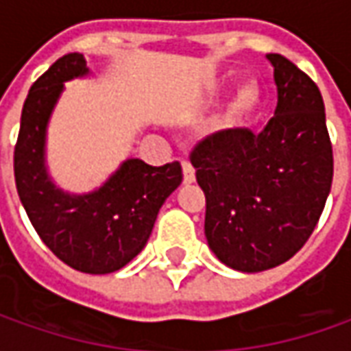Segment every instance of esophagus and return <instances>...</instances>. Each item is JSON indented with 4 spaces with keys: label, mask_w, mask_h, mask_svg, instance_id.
Listing matches in <instances>:
<instances>
[{
    "label": "esophagus",
    "mask_w": 351,
    "mask_h": 351,
    "mask_svg": "<svg viewBox=\"0 0 351 351\" xmlns=\"http://www.w3.org/2000/svg\"><path fill=\"white\" fill-rule=\"evenodd\" d=\"M181 168H183V181L185 183H193L195 181V168L191 166V162L183 160Z\"/></svg>",
    "instance_id": "1"
}]
</instances>
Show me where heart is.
<instances>
[{
	"mask_svg": "<svg viewBox=\"0 0 351 351\" xmlns=\"http://www.w3.org/2000/svg\"><path fill=\"white\" fill-rule=\"evenodd\" d=\"M258 105V89L254 84H245L243 88L239 89L237 97L233 99V103L229 105V110H227L226 120L229 124L237 122L241 116H245L246 112L254 110V106Z\"/></svg>",
	"mask_w": 351,
	"mask_h": 351,
	"instance_id": "obj_1",
	"label": "heart"
}]
</instances>
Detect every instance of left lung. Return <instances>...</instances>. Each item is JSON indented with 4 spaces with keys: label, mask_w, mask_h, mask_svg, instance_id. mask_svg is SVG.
I'll return each instance as SVG.
<instances>
[{
    "label": "left lung",
    "mask_w": 351,
    "mask_h": 351,
    "mask_svg": "<svg viewBox=\"0 0 351 351\" xmlns=\"http://www.w3.org/2000/svg\"><path fill=\"white\" fill-rule=\"evenodd\" d=\"M275 116L260 134L223 130L191 152L206 197L204 235L217 260L245 273L291 260L317 226L332 183V145L315 82L282 55H265Z\"/></svg>",
    "instance_id": "1"
}]
</instances>
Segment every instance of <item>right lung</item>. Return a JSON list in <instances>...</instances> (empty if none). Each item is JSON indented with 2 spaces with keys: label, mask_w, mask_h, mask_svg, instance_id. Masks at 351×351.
I'll return each instance as SVG.
<instances>
[{
  "label": "right lung",
  "mask_w": 351,
  "mask_h": 351,
  "mask_svg": "<svg viewBox=\"0 0 351 351\" xmlns=\"http://www.w3.org/2000/svg\"><path fill=\"white\" fill-rule=\"evenodd\" d=\"M82 53L55 60L32 84L24 101L14 145V183L26 214L51 252L82 273L122 269L143 250L164 200L180 187V162L149 166L128 158L86 195L59 189L47 173L45 139L51 112L64 82L88 76Z\"/></svg>",
  "instance_id": "obj_1"
}]
</instances>
